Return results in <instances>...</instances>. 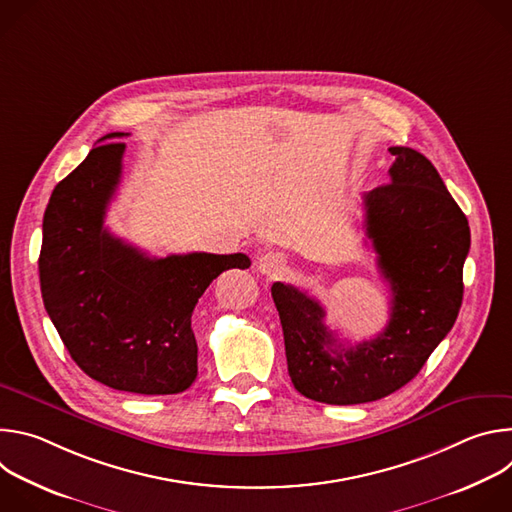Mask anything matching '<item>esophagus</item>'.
Segmentation results:
<instances>
[{
  "label": "esophagus",
  "instance_id": "34e87169",
  "mask_svg": "<svg viewBox=\"0 0 512 512\" xmlns=\"http://www.w3.org/2000/svg\"><path fill=\"white\" fill-rule=\"evenodd\" d=\"M285 263H287V257L279 251H267L263 253L259 259H257V269L267 275V277H273L277 273H281L285 269Z\"/></svg>",
  "mask_w": 512,
  "mask_h": 512
}]
</instances>
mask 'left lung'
Listing matches in <instances>:
<instances>
[{
    "instance_id": "8db88e82",
    "label": "left lung",
    "mask_w": 512,
    "mask_h": 512,
    "mask_svg": "<svg viewBox=\"0 0 512 512\" xmlns=\"http://www.w3.org/2000/svg\"><path fill=\"white\" fill-rule=\"evenodd\" d=\"M389 152V184L362 196L364 229L393 294L385 330L344 346L324 324L318 300L294 285H271L287 373L312 401L356 405L395 393L421 371L462 306L468 218L425 156L399 145Z\"/></svg>"
}]
</instances>
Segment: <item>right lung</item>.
<instances>
[{
  "instance_id": "obj_1",
  "label": "right lung",
  "mask_w": 512,
  "mask_h": 512,
  "mask_svg": "<svg viewBox=\"0 0 512 512\" xmlns=\"http://www.w3.org/2000/svg\"><path fill=\"white\" fill-rule=\"evenodd\" d=\"M123 152L121 141L101 143L56 184L42 223V300L68 354L91 379L137 395H174L198 373L190 326L198 298L223 271L251 261L243 253L156 259L113 237L103 223Z\"/></svg>"
}]
</instances>
